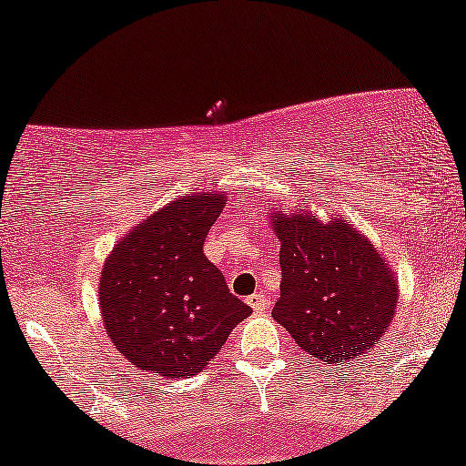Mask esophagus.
I'll return each instance as SVG.
<instances>
[{"label":"esophagus","mask_w":466,"mask_h":466,"mask_svg":"<svg viewBox=\"0 0 466 466\" xmlns=\"http://www.w3.org/2000/svg\"><path fill=\"white\" fill-rule=\"evenodd\" d=\"M248 303H250V308L257 311V314H263V311L269 308V299H267L263 292H254V295L248 297Z\"/></svg>","instance_id":"34e87169"}]
</instances>
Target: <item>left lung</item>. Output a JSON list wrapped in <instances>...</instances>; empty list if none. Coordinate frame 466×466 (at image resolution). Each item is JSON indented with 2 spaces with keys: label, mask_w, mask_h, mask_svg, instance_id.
<instances>
[{
  "label": "left lung",
  "mask_w": 466,
  "mask_h": 466,
  "mask_svg": "<svg viewBox=\"0 0 466 466\" xmlns=\"http://www.w3.org/2000/svg\"><path fill=\"white\" fill-rule=\"evenodd\" d=\"M276 231L282 284L273 320L322 365L369 352L397 309L399 290L381 254L341 220L278 214Z\"/></svg>",
  "instance_id": "obj_1"
}]
</instances>
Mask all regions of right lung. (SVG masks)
<instances>
[{
	"mask_svg": "<svg viewBox=\"0 0 466 466\" xmlns=\"http://www.w3.org/2000/svg\"><path fill=\"white\" fill-rule=\"evenodd\" d=\"M222 203L214 193L182 197L146 218L106 260L99 279L106 330L142 371L199 373L252 314L203 252Z\"/></svg>",
	"mask_w": 466,
	"mask_h": 466,
	"instance_id": "right-lung-1",
	"label": "right lung"
}]
</instances>
